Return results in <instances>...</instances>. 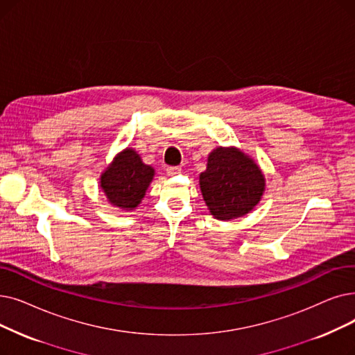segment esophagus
<instances>
[{
	"mask_svg": "<svg viewBox=\"0 0 355 355\" xmlns=\"http://www.w3.org/2000/svg\"><path fill=\"white\" fill-rule=\"evenodd\" d=\"M166 173L168 175H178L181 173V166H168L166 168Z\"/></svg>",
	"mask_w": 355,
	"mask_h": 355,
	"instance_id": "34e87169",
	"label": "esophagus"
}]
</instances>
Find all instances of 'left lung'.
<instances>
[{
    "mask_svg": "<svg viewBox=\"0 0 355 355\" xmlns=\"http://www.w3.org/2000/svg\"><path fill=\"white\" fill-rule=\"evenodd\" d=\"M200 190L210 213L230 220L250 213L266 190V178L252 158L238 148L219 146L209 153Z\"/></svg>",
    "mask_w": 355,
    "mask_h": 355,
    "instance_id": "obj_1",
    "label": "left lung"
}]
</instances>
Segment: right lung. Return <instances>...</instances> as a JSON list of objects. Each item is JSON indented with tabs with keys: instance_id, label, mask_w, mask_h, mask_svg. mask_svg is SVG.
I'll use <instances>...</instances> for the list:
<instances>
[{
	"instance_id": "1",
	"label": "right lung",
	"mask_w": 355,
	"mask_h": 355,
	"mask_svg": "<svg viewBox=\"0 0 355 355\" xmlns=\"http://www.w3.org/2000/svg\"><path fill=\"white\" fill-rule=\"evenodd\" d=\"M155 169L142 162L139 153L126 148L117 153L113 162L100 177L107 200L123 210H133L145 197Z\"/></svg>"
}]
</instances>
